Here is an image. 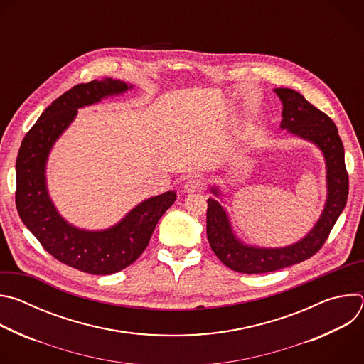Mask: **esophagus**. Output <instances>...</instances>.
<instances>
[{
    "instance_id": "esophagus-1",
    "label": "esophagus",
    "mask_w": 364,
    "mask_h": 364,
    "mask_svg": "<svg viewBox=\"0 0 364 364\" xmlns=\"http://www.w3.org/2000/svg\"><path fill=\"white\" fill-rule=\"evenodd\" d=\"M204 188V180L198 176H194L191 178H188L184 184V191L186 193H197L201 191Z\"/></svg>"
}]
</instances>
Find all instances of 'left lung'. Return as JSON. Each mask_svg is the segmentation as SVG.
Returning <instances> with one entry per match:
<instances>
[{
	"instance_id": "1",
	"label": "left lung",
	"mask_w": 364,
	"mask_h": 364,
	"mask_svg": "<svg viewBox=\"0 0 364 364\" xmlns=\"http://www.w3.org/2000/svg\"><path fill=\"white\" fill-rule=\"evenodd\" d=\"M282 102L281 128L320 146L327 164L328 196L324 212L302 240L278 249L252 247L240 243L232 233L226 212L215 198L207 200V239L212 250L232 271L242 274L274 272L314 256L328 239L347 203L348 173L344 163V146L333 119L316 108L296 90L277 87ZM212 191L219 194L213 187Z\"/></svg>"
}]
</instances>
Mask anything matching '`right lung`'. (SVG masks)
I'll return each instance as SVG.
<instances>
[{"instance_id":"right-lung-1","label":"right lung","mask_w":364,"mask_h":364,"mask_svg":"<svg viewBox=\"0 0 364 364\" xmlns=\"http://www.w3.org/2000/svg\"><path fill=\"white\" fill-rule=\"evenodd\" d=\"M125 82L103 79L79 83L60 95L26 134L16 163V205L27 229L59 262L92 275L125 269L141 256L160 218L176 201L167 191L142 201L117 226L87 232L70 226L55 209L46 188V160L59 135L85 105L128 90Z\"/></svg>"}]
</instances>
